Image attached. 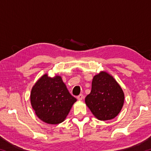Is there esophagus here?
<instances>
[{
	"mask_svg": "<svg viewBox=\"0 0 151 151\" xmlns=\"http://www.w3.org/2000/svg\"><path fill=\"white\" fill-rule=\"evenodd\" d=\"M83 98H84V95L83 94H80L78 96H77V99H78V100H79V101L83 100Z\"/></svg>",
	"mask_w": 151,
	"mask_h": 151,
	"instance_id": "obj_1",
	"label": "esophagus"
}]
</instances>
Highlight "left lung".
Here are the masks:
<instances>
[{
	"label": "left lung",
	"mask_w": 151,
	"mask_h": 151,
	"mask_svg": "<svg viewBox=\"0 0 151 151\" xmlns=\"http://www.w3.org/2000/svg\"><path fill=\"white\" fill-rule=\"evenodd\" d=\"M124 99L123 91L115 79L101 72L93 77L91 93L86 96L85 103L94 116L107 121L118 115Z\"/></svg>",
	"instance_id": "8db88e82"
}]
</instances>
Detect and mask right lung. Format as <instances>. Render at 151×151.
Listing matches in <instances>:
<instances>
[{"instance_id": "right-lung-1", "label": "right lung", "mask_w": 151, "mask_h": 151, "mask_svg": "<svg viewBox=\"0 0 151 151\" xmlns=\"http://www.w3.org/2000/svg\"><path fill=\"white\" fill-rule=\"evenodd\" d=\"M76 101L60 76L51 78L44 75L33 86L30 94L31 105L37 116L51 124L65 121Z\"/></svg>"}]
</instances>
